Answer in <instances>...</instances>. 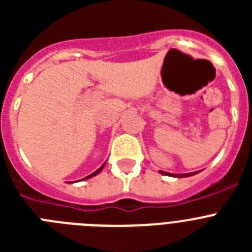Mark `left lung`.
<instances>
[{"label":"left lung","mask_w":252,"mask_h":252,"mask_svg":"<svg viewBox=\"0 0 252 252\" xmlns=\"http://www.w3.org/2000/svg\"><path fill=\"white\" fill-rule=\"evenodd\" d=\"M160 174L162 175H168V177H174V178H187V177H192V175L198 174L199 171H193V173H186V174H173V173H168V171L159 170Z\"/></svg>","instance_id":"1"}]
</instances>
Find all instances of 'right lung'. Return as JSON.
Wrapping results in <instances>:
<instances>
[{"label": "right lung", "instance_id": "add662e5", "mask_svg": "<svg viewBox=\"0 0 252 252\" xmlns=\"http://www.w3.org/2000/svg\"><path fill=\"white\" fill-rule=\"evenodd\" d=\"M104 165H106V162H104V164H103V165L101 166V168L97 169V170H95V171H93L92 174L87 175V177H86V178H83V179H82V180H86V179H90V178H92V177H95V175L98 174V173H101V170H102V169H103V166H104ZM70 183H73V182H70Z\"/></svg>", "mask_w": 252, "mask_h": 252}]
</instances>
